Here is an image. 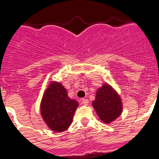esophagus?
I'll list each match as a JSON object with an SVG mask.
<instances>
[{"mask_svg": "<svg viewBox=\"0 0 159 159\" xmlns=\"http://www.w3.org/2000/svg\"><path fill=\"white\" fill-rule=\"evenodd\" d=\"M88 99H86V98H84V99H82V104H84V106H87L88 104Z\"/></svg>", "mask_w": 159, "mask_h": 159, "instance_id": "obj_1", "label": "esophagus"}]
</instances>
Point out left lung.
Wrapping results in <instances>:
<instances>
[{
	"mask_svg": "<svg viewBox=\"0 0 159 159\" xmlns=\"http://www.w3.org/2000/svg\"><path fill=\"white\" fill-rule=\"evenodd\" d=\"M92 106L99 119L105 123L115 121L123 111L121 97L108 84L97 90Z\"/></svg>",
	"mask_w": 159,
	"mask_h": 159,
	"instance_id": "1",
	"label": "left lung"
}]
</instances>
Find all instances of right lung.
Wrapping results in <instances>:
<instances>
[{
  "label": "right lung",
  "mask_w": 159,
  "mask_h": 159,
  "mask_svg": "<svg viewBox=\"0 0 159 159\" xmlns=\"http://www.w3.org/2000/svg\"><path fill=\"white\" fill-rule=\"evenodd\" d=\"M78 106V101L68 97L62 84L52 81L42 97L40 113L49 128L53 131L62 132L71 124Z\"/></svg>",
  "instance_id": "add662e5"
}]
</instances>
